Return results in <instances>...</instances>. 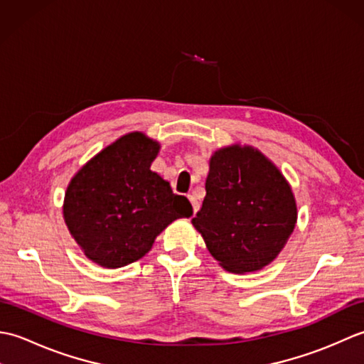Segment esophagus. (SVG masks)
Instances as JSON below:
<instances>
[{
  "mask_svg": "<svg viewBox=\"0 0 364 364\" xmlns=\"http://www.w3.org/2000/svg\"><path fill=\"white\" fill-rule=\"evenodd\" d=\"M188 198H189V202H191V205H192V213H197L198 211V208H200V205H198V202L196 200V197H192V196H188Z\"/></svg>",
  "mask_w": 364,
  "mask_h": 364,
  "instance_id": "1",
  "label": "esophagus"
}]
</instances>
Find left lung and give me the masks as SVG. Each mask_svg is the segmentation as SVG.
Segmentation results:
<instances>
[{"label": "left lung", "instance_id": "left-lung-1", "mask_svg": "<svg viewBox=\"0 0 364 364\" xmlns=\"http://www.w3.org/2000/svg\"><path fill=\"white\" fill-rule=\"evenodd\" d=\"M205 189L192 225L214 259L233 274L270 264L297 222L296 197L280 168L255 146L233 144L213 153Z\"/></svg>", "mask_w": 364, "mask_h": 364}]
</instances>
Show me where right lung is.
Returning <instances> with one entry per match:
<instances>
[{"label":"right lung","mask_w":364,"mask_h":364,"mask_svg":"<svg viewBox=\"0 0 364 364\" xmlns=\"http://www.w3.org/2000/svg\"><path fill=\"white\" fill-rule=\"evenodd\" d=\"M161 144L141 131L119 137L70 180L63 214L81 252L106 269L141 259L176 219L191 218L189 200L150 170Z\"/></svg>","instance_id":"right-lung-1"}]
</instances>
